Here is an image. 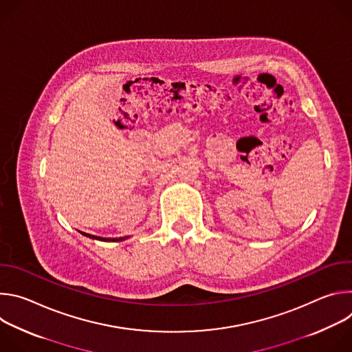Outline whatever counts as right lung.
I'll use <instances>...</instances> for the list:
<instances>
[{"instance_id":"add662e5","label":"right lung","mask_w":352,"mask_h":352,"mask_svg":"<svg viewBox=\"0 0 352 352\" xmlns=\"http://www.w3.org/2000/svg\"><path fill=\"white\" fill-rule=\"evenodd\" d=\"M83 235H86V236H89V238H93V239H100V241H113V242H116V241H122V239H125V238H102V236H94V235H90V234H86V232H82Z\"/></svg>"}]
</instances>
